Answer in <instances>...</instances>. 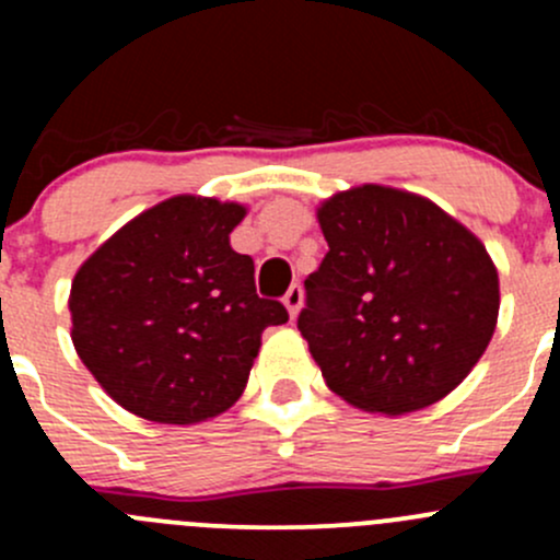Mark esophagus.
Here are the masks:
<instances>
[{"instance_id": "esophagus-1", "label": "esophagus", "mask_w": 560, "mask_h": 560, "mask_svg": "<svg viewBox=\"0 0 560 560\" xmlns=\"http://www.w3.org/2000/svg\"><path fill=\"white\" fill-rule=\"evenodd\" d=\"M284 306H287V312H290L292 319H295L298 312H301V306H303V287L301 284H292L290 290H287Z\"/></svg>"}]
</instances>
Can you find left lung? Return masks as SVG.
I'll use <instances>...</instances> for the list:
<instances>
[{
    "mask_svg": "<svg viewBox=\"0 0 560 560\" xmlns=\"http://www.w3.org/2000/svg\"><path fill=\"white\" fill-rule=\"evenodd\" d=\"M327 254L298 330L327 387L363 411L406 415L453 393L499 319L488 248L436 202L363 184L316 208Z\"/></svg>",
    "mask_w": 560,
    "mask_h": 560,
    "instance_id": "left-lung-1",
    "label": "left lung"
}]
</instances>
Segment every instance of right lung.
<instances>
[{"label": "right lung", "instance_id": "1", "mask_svg": "<svg viewBox=\"0 0 560 560\" xmlns=\"http://www.w3.org/2000/svg\"><path fill=\"white\" fill-rule=\"evenodd\" d=\"M238 202L178 195L149 208L78 268L72 343L132 415L191 425L244 393L259 338L290 319L254 287V259L230 246Z\"/></svg>", "mask_w": 560, "mask_h": 560}]
</instances>
